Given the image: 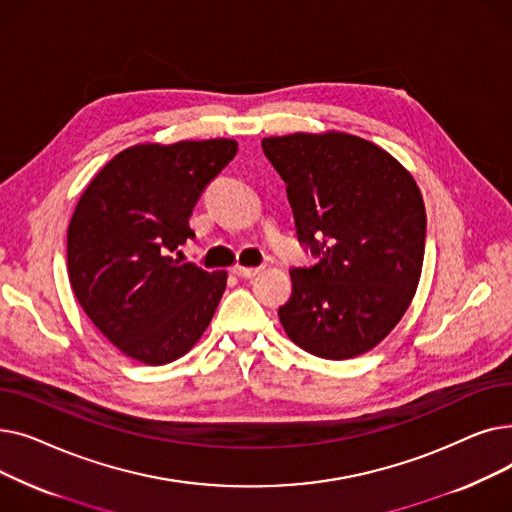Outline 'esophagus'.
<instances>
[{
  "instance_id": "34e87169",
  "label": "esophagus",
  "mask_w": 512,
  "mask_h": 512,
  "mask_svg": "<svg viewBox=\"0 0 512 512\" xmlns=\"http://www.w3.org/2000/svg\"><path fill=\"white\" fill-rule=\"evenodd\" d=\"M238 278H255L259 272H261V267H242V265H234V270H232Z\"/></svg>"
}]
</instances>
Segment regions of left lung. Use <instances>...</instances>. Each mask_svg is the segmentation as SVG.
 I'll return each instance as SVG.
<instances>
[{
  "label": "left lung",
  "instance_id": "left-lung-1",
  "mask_svg": "<svg viewBox=\"0 0 512 512\" xmlns=\"http://www.w3.org/2000/svg\"><path fill=\"white\" fill-rule=\"evenodd\" d=\"M297 236L319 261L290 272L278 309L288 338L321 359L378 346L409 309L425 253V205L409 170L346 132L263 139Z\"/></svg>",
  "mask_w": 512,
  "mask_h": 512
}]
</instances>
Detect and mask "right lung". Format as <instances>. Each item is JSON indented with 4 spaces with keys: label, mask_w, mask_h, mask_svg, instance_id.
Masks as SVG:
<instances>
[{
    "label": "right lung",
    "mask_w": 512,
    "mask_h": 512,
    "mask_svg": "<svg viewBox=\"0 0 512 512\" xmlns=\"http://www.w3.org/2000/svg\"><path fill=\"white\" fill-rule=\"evenodd\" d=\"M236 151L232 139L134 145L80 195L68 226V278L80 307L126 357L166 365L207 330L228 274L176 255L195 238L188 218L205 186Z\"/></svg>",
    "instance_id": "obj_1"
}]
</instances>
